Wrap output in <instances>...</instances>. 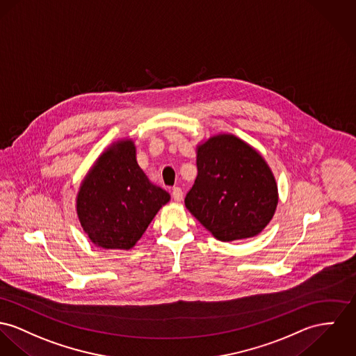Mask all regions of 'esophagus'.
Returning a JSON list of instances; mask_svg holds the SVG:
<instances>
[{"label": "esophagus", "instance_id": "1", "mask_svg": "<svg viewBox=\"0 0 356 356\" xmlns=\"http://www.w3.org/2000/svg\"><path fill=\"white\" fill-rule=\"evenodd\" d=\"M172 196H173V199H175L176 202H181V200H183V191H181V188L175 187V188L172 190Z\"/></svg>", "mask_w": 356, "mask_h": 356}]
</instances>
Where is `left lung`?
Returning <instances> with one entry per match:
<instances>
[{
	"label": "left lung",
	"instance_id": "8db88e82",
	"mask_svg": "<svg viewBox=\"0 0 356 356\" xmlns=\"http://www.w3.org/2000/svg\"><path fill=\"white\" fill-rule=\"evenodd\" d=\"M197 176L186 207L217 240L260 234L279 202L274 173L245 140L220 133L196 146Z\"/></svg>",
	"mask_w": 356,
	"mask_h": 356
}]
</instances>
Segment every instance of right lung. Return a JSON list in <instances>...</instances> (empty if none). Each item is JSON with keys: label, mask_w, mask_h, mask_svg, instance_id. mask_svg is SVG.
Segmentation results:
<instances>
[{"label": "right lung", "mask_w": 356, "mask_h": 356, "mask_svg": "<svg viewBox=\"0 0 356 356\" xmlns=\"http://www.w3.org/2000/svg\"><path fill=\"white\" fill-rule=\"evenodd\" d=\"M170 195L138 165L131 138L112 142L82 179L77 217L90 243L129 250L137 244Z\"/></svg>", "instance_id": "right-lung-1"}]
</instances>
